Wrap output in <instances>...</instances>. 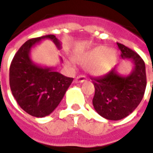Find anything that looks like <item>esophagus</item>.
Here are the masks:
<instances>
[{
  "label": "esophagus",
  "instance_id": "esophagus-1",
  "mask_svg": "<svg viewBox=\"0 0 153 153\" xmlns=\"http://www.w3.org/2000/svg\"><path fill=\"white\" fill-rule=\"evenodd\" d=\"M87 78L84 75H79L77 76L74 79V83H83L84 81H86Z\"/></svg>",
  "mask_w": 153,
  "mask_h": 153
}]
</instances>
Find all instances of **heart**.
<instances>
[{
	"label": "heart",
	"mask_w": 153,
	"mask_h": 153,
	"mask_svg": "<svg viewBox=\"0 0 153 153\" xmlns=\"http://www.w3.org/2000/svg\"><path fill=\"white\" fill-rule=\"evenodd\" d=\"M115 56L113 50L106 47H96L78 55L76 60L81 64H88L87 70L93 75H102L109 72L115 63Z\"/></svg>",
	"instance_id": "b5f03b06"
}]
</instances>
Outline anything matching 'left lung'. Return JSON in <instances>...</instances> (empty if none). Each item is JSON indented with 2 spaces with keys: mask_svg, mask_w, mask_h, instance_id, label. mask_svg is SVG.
I'll return each instance as SVG.
<instances>
[{
  "mask_svg": "<svg viewBox=\"0 0 153 153\" xmlns=\"http://www.w3.org/2000/svg\"><path fill=\"white\" fill-rule=\"evenodd\" d=\"M122 59L134 63V70L128 76H121L115 67L104 76L92 79L95 88L93 99L94 109L110 120H119L131 114L144 95L147 78L145 63L138 53L117 42Z\"/></svg>",
  "mask_w": 153,
  "mask_h": 153,
  "instance_id": "obj_1",
  "label": "left lung"
}]
</instances>
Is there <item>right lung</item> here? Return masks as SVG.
I'll list each match as a JSON object with an SVG mask.
<instances>
[{"label": "right lung", "mask_w": 153, "mask_h": 153, "mask_svg": "<svg viewBox=\"0 0 153 153\" xmlns=\"http://www.w3.org/2000/svg\"><path fill=\"white\" fill-rule=\"evenodd\" d=\"M45 38L51 39L60 49V41L55 35L32 38L19 49L10 67L13 96L22 109L35 117L50 115L60 104L74 79L56 72L54 68L39 66L32 61L31 48Z\"/></svg>", "instance_id": "obj_1"}]
</instances>
